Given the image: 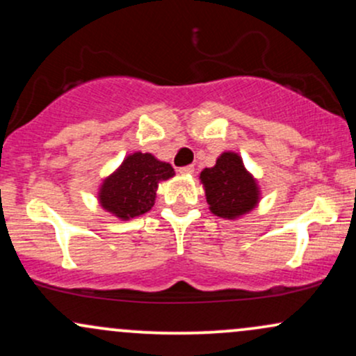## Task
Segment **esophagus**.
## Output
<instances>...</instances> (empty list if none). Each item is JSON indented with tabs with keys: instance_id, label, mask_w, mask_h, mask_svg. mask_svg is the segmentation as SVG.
Listing matches in <instances>:
<instances>
[{
	"instance_id": "obj_1",
	"label": "esophagus",
	"mask_w": 356,
	"mask_h": 356,
	"mask_svg": "<svg viewBox=\"0 0 356 356\" xmlns=\"http://www.w3.org/2000/svg\"><path fill=\"white\" fill-rule=\"evenodd\" d=\"M179 172H181L182 175H191V174H194V165L181 167V169H179Z\"/></svg>"
}]
</instances>
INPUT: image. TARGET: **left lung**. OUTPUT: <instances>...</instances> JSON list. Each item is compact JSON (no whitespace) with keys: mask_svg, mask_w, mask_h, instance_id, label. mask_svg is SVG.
Instances as JSON below:
<instances>
[{"mask_svg":"<svg viewBox=\"0 0 356 356\" xmlns=\"http://www.w3.org/2000/svg\"><path fill=\"white\" fill-rule=\"evenodd\" d=\"M201 184L209 211L222 219H238L251 212L261 201L256 177L244 167L239 154L222 152L214 167L202 170Z\"/></svg>","mask_w":356,"mask_h":356,"instance_id":"left-lung-1","label":"left lung"}]
</instances>
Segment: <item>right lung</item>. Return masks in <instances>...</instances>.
Segmentation results:
<instances>
[{
    "instance_id": "obj_1",
    "label": "right lung",
    "mask_w": 356,
    "mask_h": 356,
    "mask_svg": "<svg viewBox=\"0 0 356 356\" xmlns=\"http://www.w3.org/2000/svg\"><path fill=\"white\" fill-rule=\"evenodd\" d=\"M174 175L172 165L152 154L134 152L102 181L99 202L120 220L134 219L152 209L159 184Z\"/></svg>"
}]
</instances>
